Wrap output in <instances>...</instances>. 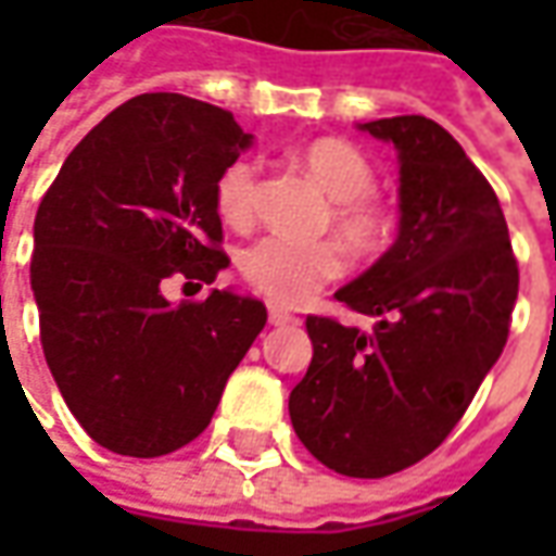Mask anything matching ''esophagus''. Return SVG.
Here are the masks:
<instances>
[{
	"mask_svg": "<svg viewBox=\"0 0 556 556\" xmlns=\"http://www.w3.org/2000/svg\"><path fill=\"white\" fill-rule=\"evenodd\" d=\"M290 321H296L288 309H281V306H268V325H290Z\"/></svg>",
	"mask_w": 556,
	"mask_h": 556,
	"instance_id": "1",
	"label": "esophagus"
}]
</instances>
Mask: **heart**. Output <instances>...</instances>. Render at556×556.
<instances>
[{"instance_id":"heart-1","label":"heart","mask_w":556,"mask_h":556,"mask_svg":"<svg viewBox=\"0 0 556 556\" xmlns=\"http://www.w3.org/2000/svg\"><path fill=\"white\" fill-rule=\"evenodd\" d=\"M303 163L315 182L328 191L333 231L353 250H374L390 235V213L371 198L374 166L350 141L318 139L303 151ZM216 213L228 225L253 219L256 163L238 157L216 179ZM241 271L271 303L303 306L325 285L343 275V253L333 241L293 244L285 238H263L241 253Z\"/></svg>"}]
</instances>
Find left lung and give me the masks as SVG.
Returning a JSON list of instances; mask_svg holds the SVG:
<instances>
[{"label":"left lung","mask_w":556,"mask_h":556,"mask_svg":"<svg viewBox=\"0 0 556 556\" xmlns=\"http://www.w3.org/2000/svg\"><path fill=\"white\" fill-rule=\"evenodd\" d=\"M358 129L399 154V235L333 296L377 325L309 315V371L288 408L325 467L380 480L464 417L507 343L520 271L492 185L439 123L408 114Z\"/></svg>","instance_id":"obj_1"}]
</instances>
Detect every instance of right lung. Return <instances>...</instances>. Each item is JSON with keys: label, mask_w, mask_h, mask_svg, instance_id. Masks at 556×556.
Wrapping results in <instances>:
<instances>
[{"label": "right lung", "mask_w": 556, "mask_h": 556, "mask_svg": "<svg viewBox=\"0 0 556 556\" xmlns=\"http://www.w3.org/2000/svg\"><path fill=\"white\" fill-rule=\"evenodd\" d=\"M253 144L198 98H129L71 151L33 223L30 288L58 390L98 445L157 458L201 437L266 306L231 290L169 303L161 281L228 266L216 179Z\"/></svg>", "instance_id": "add662e5"}]
</instances>
